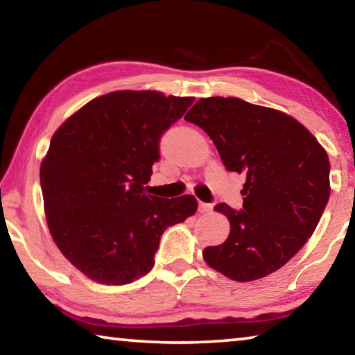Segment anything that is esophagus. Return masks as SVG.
I'll list each match as a JSON object with an SVG mask.
<instances>
[{
	"label": "esophagus",
	"instance_id": "esophagus-1",
	"mask_svg": "<svg viewBox=\"0 0 355 355\" xmlns=\"http://www.w3.org/2000/svg\"><path fill=\"white\" fill-rule=\"evenodd\" d=\"M199 211L200 213H208V211H211V205L210 204H205V202H199Z\"/></svg>",
	"mask_w": 355,
	"mask_h": 355
}]
</instances>
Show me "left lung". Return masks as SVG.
Returning a JSON list of instances; mask_svg holds the SVG:
<instances>
[{
    "label": "left lung",
    "mask_w": 355,
    "mask_h": 355,
    "mask_svg": "<svg viewBox=\"0 0 355 355\" xmlns=\"http://www.w3.org/2000/svg\"><path fill=\"white\" fill-rule=\"evenodd\" d=\"M184 120L210 136L227 171L246 178L241 210L215 207L230 232L207 246L205 262L240 283L277 272L311 237L329 202L322 145L295 118L239 98H202Z\"/></svg>",
    "instance_id": "left-lung-1"
}]
</instances>
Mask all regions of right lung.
<instances>
[{"mask_svg":"<svg viewBox=\"0 0 355 355\" xmlns=\"http://www.w3.org/2000/svg\"><path fill=\"white\" fill-rule=\"evenodd\" d=\"M194 98L114 92L67 118L41 162L49 230L63 256L101 284L147 275L168 226L194 215V196L145 194L159 140Z\"/></svg>","mask_w":355,"mask_h":355,"instance_id":"right-lung-1","label":"right lung"}]
</instances>
